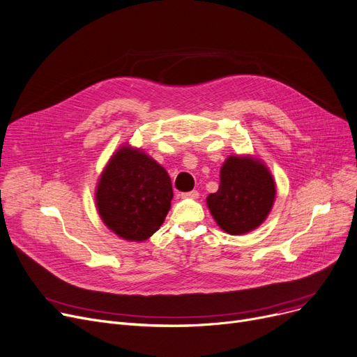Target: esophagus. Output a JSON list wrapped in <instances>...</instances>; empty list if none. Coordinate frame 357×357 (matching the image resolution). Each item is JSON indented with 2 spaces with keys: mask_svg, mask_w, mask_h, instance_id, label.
Segmentation results:
<instances>
[{
  "mask_svg": "<svg viewBox=\"0 0 357 357\" xmlns=\"http://www.w3.org/2000/svg\"><path fill=\"white\" fill-rule=\"evenodd\" d=\"M200 195L197 190H192V192H185V193H181V197H188V199H197Z\"/></svg>",
  "mask_w": 357,
  "mask_h": 357,
  "instance_id": "34e87169",
  "label": "esophagus"
}]
</instances>
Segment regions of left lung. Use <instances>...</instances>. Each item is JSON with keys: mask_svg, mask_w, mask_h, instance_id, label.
Segmentation results:
<instances>
[{"mask_svg": "<svg viewBox=\"0 0 357 357\" xmlns=\"http://www.w3.org/2000/svg\"><path fill=\"white\" fill-rule=\"evenodd\" d=\"M275 181L268 169L250 157H229L220 168V184L208 196L216 224L231 235L256 229L273 206Z\"/></svg>", "mask_w": 357, "mask_h": 357, "instance_id": "8db88e82", "label": "left lung"}]
</instances>
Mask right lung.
<instances>
[{
	"mask_svg": "<svg viewBox=\"0 0 357 357\" xmlns=\"http://www.w3.org/2000/svg\"><path fill=\"white\" fill-rule=\"evenodd\" d=\"M173 199L165 169L138 149L123 146L98 181L97 208L105 224L129 241H144L160 229Z\"/></svg>",
	"mask_w": 357,
	"mask_h": 357,
	"instance_id": "right-lung-1",
	"label": "right lung"
}]
</instances>
